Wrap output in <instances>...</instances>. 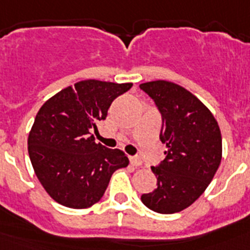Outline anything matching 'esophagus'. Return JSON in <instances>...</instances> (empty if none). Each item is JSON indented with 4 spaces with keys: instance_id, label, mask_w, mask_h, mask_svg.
<instances>
[{
    "instance_id": "obj_1",
    "label": "esophagus",
    "mask_w": 250,
    "mask_h": 250,
    "mask_svg": "<svg viewBox=\"0 0 250 250\" xmlns=\"http://www.w3.org/2000/svg\"><path fill=\"white\" fill-rule=\"evenodd\" d=\"M130 164H131L132 167H138L143 164V161H141L140 158H136V156H130Z\"/></svg>"
}]
</instances>
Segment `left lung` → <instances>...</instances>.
<instances>
[{
    "label": "left lung",
    "mask_w": 250,
    "mask_h": 250,
    "mask_svg": "<svg viewBox=\"0 0 250 250\" xmlns=\"http://www.w3.org/2000/svg\"><path fill=\"white\" fill-rule=\"evenodd\" d=\"M163 119L160 140L165 159L151 167L158 188L143 194L152 211L174 214L190 207L205 191L222 161V134L215 118L190 91L164 80L141 83Z\"/></svg>",
    "instance_id": "1"
}]
</instances>
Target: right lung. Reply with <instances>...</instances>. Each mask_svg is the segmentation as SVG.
I'll list each match as a JSON object with an SVG mask.
<instances>
[{
    "instance_id": "1",
    "label": "right lung",
    "mask_w": 250,
    "mask_h": 250,
    "mask_svg": "<svg viewBox=\"0 0 250 250\" xmlns=\"http://www.w3.org/2000/svg\"><path fill=\"white\" fill-rule=\"evenodd\" d=\"M132 83L83 80L48 99L28 134V155L48 195L63 207L85 209L103 198L115 170L129 159L95 143L92 130L115 99Z\"/></svg>"
}]
</instances>
